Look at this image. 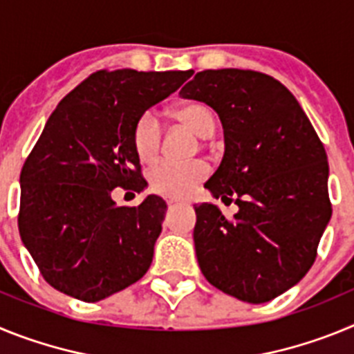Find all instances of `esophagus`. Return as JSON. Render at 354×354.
I'll use <instances>...</instances> for the list:
<instances>
[{
  "label": "esophagus",
  "mask_w": 354,
  "mask_h": 354,
  "mask_svg": "<svg viewBox=\"0 0 354 354\" xmlns=\"http://www.w3.org/2000/svg\"><path fill=\"white\" fill-rule=\"evenodd\" d=\"M167 204H168V207H174V205H177V204H184V202H183V200L171 198V200H167Z\"/></svg>",
  "instance_id": "34e87169"
}]
</instances>
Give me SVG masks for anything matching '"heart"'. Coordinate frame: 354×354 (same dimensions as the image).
<instances>
[{
    "instance_id": "b5f03b06",
    "label": "heart",
    "mask_w": 354,
    "mask_h": 354,
    "mask_svg": "<svg viewBox=\"0 0 354 354\" xmlns=\"http://www.w3.org/2000/svg\"><path fill=\"white\" fill-rule=\"evenodd\" d=\"M174 118L196 133L209 138L216 131V118L204 102H186L174 109ZM134 152L140 161L150 162L158 156L161 145V124L152 111H145L133 129ZM207 177V167L202 161H159L149 171V184L156 193L168 198H184Z\"/></svg>"
}]
</instances>
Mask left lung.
Returning <instances> with one entry per match:
<instances>
[{"label":"left lung","instance_id":"1","mask_svg":"<svg viewBox=\"0 0 354 354\" xmlns=\"http://www.w3.org/2000/svg\"><path fill=\"white\" fill-rule=\"evenodd\" d=\"M179 93L220 117L225 154L205 187L239 207L232 220L195 207L200 270L241 301H271L310 270L331 218L323 143L296 97L262 72H196Z\"/></svg>","mask_w":354,"mask_h":354}]
</instances>
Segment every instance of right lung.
<instances>
[{"label": "right lung", "mask_w": 354, "mask_h": 354, "mask_svg": "<svg viewBox=\"0 0 354 354\" xmlns=\"http://www.w3.org/2000/svg\"><path fill=\"white\" fill-rule=\"evenodd\" d=\"M192 71H97L64 97L21 170L19 234L44 280L86 303L147 273L167 204L117 205L115 187L142 192L134 124Z\"/></svg>", "instance_id": "obj_1"}]
</instances>
